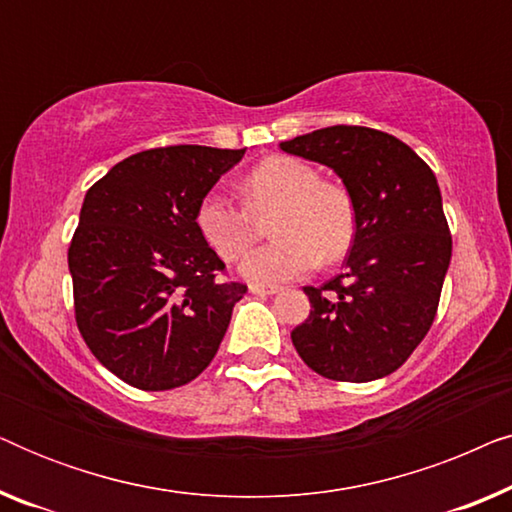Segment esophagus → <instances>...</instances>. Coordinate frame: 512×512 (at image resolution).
<instances>
[{"instance_id": "1", "label": "esophagus", "mask_w": 512, "mask_h": 512, "mask_svg": "<svg viewBox=\"0 0 512 512\" xmlns=\"http://www.w3.org/2000/svg\"><path fill=\"white\" fill-rule=\"evenodd\" d=\"M251 293L256 296H272V293H279V286H265V284H251L249 286Z\"/></svg>"}]
</instances>
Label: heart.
<instances>
[{"label": "heart", "mask_w": 512, "mask_h": 512, "mask_svg": "<svg viewBox=\"0 0 512 512\" xmlns=\"http://www.w3.org/2000/svg\"><path fill=\"white\" fill-rule=\"evenodd\" d=\"M244 205L209 193L200 200L195 226L223 261H237L254 247L270 222L275 237L244 258L242 275L254 282H284L319 263H335L352 249L356 205L338 181L293 156H270L240 181Z\"/></svg>", "instance_id": "1"}]
</instances>
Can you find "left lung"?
<instances>
[{"instance_id":"left-lung-1","label":"left lung","mask_w":512,"mask_h":512,"mask_svg":"<svg viewBox=\"0 0 512 512\" xmlns=\"http://www.w3.org/2000/svg\"><path fill=\"white\" fill-rule=\"evenodd\" d=\"M279 149L331 167L356 205L347 270L305 286L312 310L291 331L293 347L328 380H380L429 333L450 268L436 174L401 139L361 125H331Z\"/></svg>"}]
</instances>
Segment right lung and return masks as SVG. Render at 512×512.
Wrapping results in <instances>:
<instances>
[{"instance_id": "right-lung-1", "label": "right lung", "mask_w": 512, "mask_h": 512, "mask_svg": "<svg viewBox=\"0 0 512 512\" xmlns=\"http://www.w3.org/2000/svg\"><path fill=\"white\" fill-rule=\"evenodd\" d=\"M244 149L179 144L121 160L88 188L67 261L76 326L130 387L195 380L219 349L240 282L195 226L200 200Z\"/></svg>"}]
</instances>
